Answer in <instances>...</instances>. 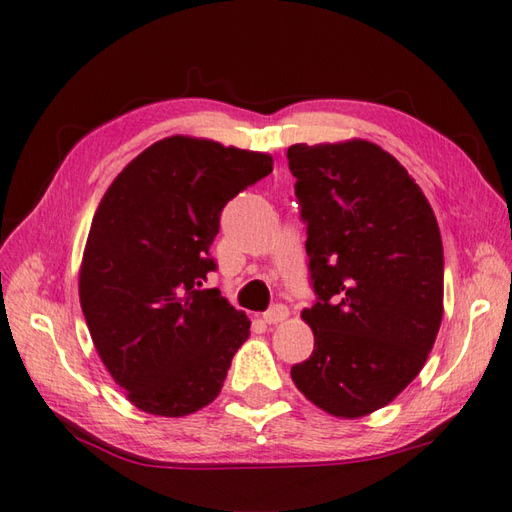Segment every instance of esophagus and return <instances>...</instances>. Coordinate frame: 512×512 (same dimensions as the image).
I'll use <instances>...</instances> for the list:
<instances>
[{"label":"esophagus","instance_id":"1","mask_svg":"<svg viewBox=\"0 0 512 512\" xmlns=\"http://www.w3.org/2000/svg\"><path fill=\"white\" fill-rule=\"evenodd\" d=\"M288 314H290V310L284 306V303H277V306H273V308L264 312V321L270 323V325H275V323L286 321Z\"/></svg>","mask_w":512,"mask_h":512}]
</instances>
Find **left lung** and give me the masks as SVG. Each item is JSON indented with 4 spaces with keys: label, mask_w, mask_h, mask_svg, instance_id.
<instances>
[{
    "label": "left lung",
    "mask_w": 512,
    "mask_h": 512,
    "mask_svg": "<svg viewBox=\"0 0 512 512\" xmlns=\"http://www.w3.org/2000/svg\"><path fill=\"white\" fill-rule=\"evenodd\" d=\"M288 167L317 295L301 312L314 352L290 376L330 416L361 418L389 405L436 343L440 228L416 180L369 140L292 145Z\"/></svg>",
    "instance_id": "obj_1"
}]
</instances>
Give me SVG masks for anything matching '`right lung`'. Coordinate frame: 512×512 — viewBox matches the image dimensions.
<instances>
[{
  "label": "right lung",
  "instance_id": "obj_1",
  "mask_svg": "<svg viewBox=\"0 0 512 512\" xmlns=\"http://www.w3.org/2000/svg\"><path fill=\"white\" fill-rule=\"evenodd\" d=\"M273 156L169 136L118 173L94 213L79 299L107 372L134 407L182 418L220 394L250 321L217 288L209 246L228 200Z\"/></svg>",
  "mask_w": 512,
  "mask_h": 512
}]
</instances>
